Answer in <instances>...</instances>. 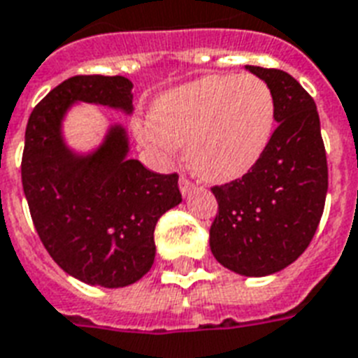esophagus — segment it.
Returning a JSON list of instances; mask_svg holds the SVG:
<instances>
[{
	"label": "esophagus",
	"instance_id": "obj_1",
	"mask_svg": "<svg viewBox=\"0 0 358 358\" xmlns=\"http://www.w3.org/2000/svg\"><path fill=\"white\" fill-rule=\"evenodd\" d=\"M178 184H180V191H182V194H184V196H185V194L191 193V191H193V189H194L193 182H191V180H189L187 176H184V174L180 176Z\"/></svg>",
	"mask_w": 358,
	"mask_h": 358
}]
</instances>
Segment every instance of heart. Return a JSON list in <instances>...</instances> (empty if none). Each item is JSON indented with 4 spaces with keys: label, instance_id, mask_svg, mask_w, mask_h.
Masks as SVG:
<instances>
[{
    "label": "heart",
    "instance_id": "b5f03b06",
    "mask_svg": "<svg viewBox=\"0 0 358 358\" xmlns=\"http://www.w3.org/2000/svg\"><path fill=\"white\" fill-rule=\"evenodd\" d=\"M274 127L275 99L263 78L208 75L159 95L143 139L167 156L187 145L191 169L220 184L259 162Z\"/></svg>",
    "mask_w": 358,
    "mask_h": 358
}]
</instances>
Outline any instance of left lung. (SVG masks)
Instances as JSON below:
<instances>
[{"instance_id":"left-lung-1","label":"left lung","mask_w":358,"mask_h":358,"mask_svg":"<svg viewBox=\"0 0 358 358\" xmlns=\"http://www.w3.org/2000/svg\"><path fill=\"white\" fill-rule=\"evenodd\" d=\"M275 99L278 129L257 164L211 187L219 213L209 228L215 259L261 278L294 263L313 241L327 194V158L315 99L281 69L246 66Z\"/></svg>"}]
</instances>
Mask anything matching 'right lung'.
I'll return each instance as SVG.
<instances>
[{"instance_id":"1","label":"right lung","mask_w":358,"mask_h":358,"mask_svg":"<svg viewBox=\"0 0 358 358\" xmlns=\"http://www.w3.org/2000/svg\"><path fill=\"white\" fill-rule=\"evenodd\" d=\"M132 97L127 77L77 75L36 104L25 129L22 184L38 237L64 272L106 289L136 283L150 270L156 222L182 202L178 174L130 159L121 124L94 152H73L62 121L77 101L132 113Z\"/></svg>"}]
</instances>
